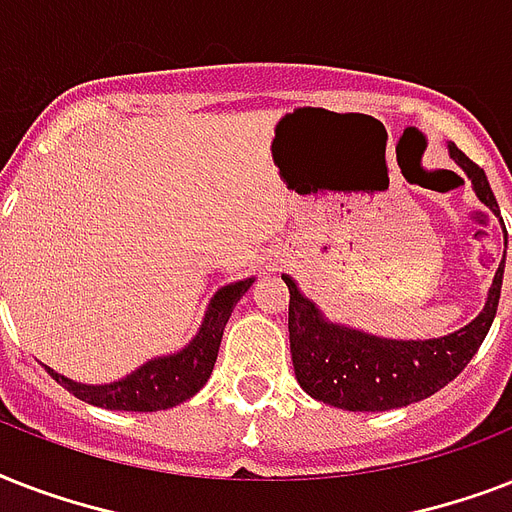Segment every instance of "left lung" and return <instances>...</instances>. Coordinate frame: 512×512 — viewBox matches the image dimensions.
<instances>
[{
  "instance_id": "obj_1",
  "label": "left lung",
  "mask_w": 512,
  "mask_h": 512,
  "mask_svg": "<svg viewBox=\"0 0 512 512\" xmlns=\"http://www.w3.org/2000/svg\"><path fill=\"white\" fill-rule=\"evenodd\" d=\"M449 156L470 177L478 199L500 217L486 172L457 146H449ZM502 273L505 257L494 273L484 311L468 327L436 340H385L332 324L303 297L295 281L284 276L289 287V348L300 388L316 401L348 412H385L433 396L470 364L489 335L500 305Z\"/></svg>"
}]
</instances>
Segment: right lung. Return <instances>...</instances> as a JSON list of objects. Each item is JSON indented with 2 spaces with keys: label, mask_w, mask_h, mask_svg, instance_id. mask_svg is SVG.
<instances>
[{
  "label": "right lung",
  "mask_w": 512,
  "mask_h": 512,
  "mask_svg": "<svg viewBox=\"0 0 512 512\" xmlns=\"http://www.w3.org/2000/svg\"><path fill=\"white\" fill-rule=\"evenodd\" d=\"M255 279L236 281L228 284L212 297L199 332L180 353L162 356L148 361L124 380L111 382V385H82L52 372L50 366H44L50 372L52 380H58L68 393L82 398L92 406L103 409H119V412H159L170 409L175 404H183L191 396H196L209 374L215 369L217 348L223 340V329L233 313V305L239 303L241 295L252 287Z\"/></svg>",
  "instance_id": "obj_1"
}]
</instances>
